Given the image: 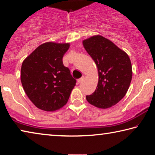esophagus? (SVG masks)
Instances as JSON below:
<instances>
[{
  "label": "esophagus",
  "instance_id": "1",
  "mask_svg": "<svg viewBox=\"0 0 155 155\" xmlns=\"http://www.w3.org/2000/svg\"><path fill=\"white\" fill-rule=\"evenodd\" d=\"M84 79V76H83V77H81L80 78H78V79L77 80V81H78V83H81V81H82Z\"/></svg>",
  "mask_w": 155,
  "mask_h": 155
}]
</instances>
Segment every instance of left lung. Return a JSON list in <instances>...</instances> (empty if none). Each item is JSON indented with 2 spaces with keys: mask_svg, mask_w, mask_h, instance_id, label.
Instances as JSON below:
<instances>
[{
  "mask_svg": "<svg viewBox=\"0 0 155 155\" xmlns=\"http://www.w3.org/2000/svg\"><path fill=\"white\" fill-rule=\"evenodd\" d=\"M86 51L98 68L99 79L95 91L86 96L89 103L109 108L124 98L132 79V66L128 54L101 35L83 41Z\"/></svg>",
  "mask_w": 155,
  "mask_h": 155,
  "instance_id": "1",
  "label": "left lung"
}]
</instances>
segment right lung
I'll list each match as a JSON object with an SVG mask.
<instances>
[{
	"label": "right lung",
	"instance_id": "1",
	"mask_svg": "<svg viewBox=\"0 0 155 155\" xmlns=\"http://www.w3.org/2000/svg\"><path fill=\"white\" fill-rule=\"evenodd\" d=\"M69 47V44L44 43L23 61L21 83L38 108L53 111L67 103L77 83L63 64V56Z\"/></svg>",
	"mask_w": 155,
	"mask_h": 155
}]
</instances>
